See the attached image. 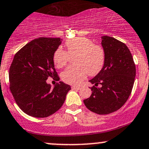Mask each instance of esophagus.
I'll use <instances>...</instances> for the list:
<instances>
[{"mask_svg":"<svg viewBox=\"0 0 149 149\" xmlns=\"http://www.w3.org/2000/svg\"><path fill=\"white\" fill-rule=\"evenodd\" d=\"M71 88L73 90H79L81 88V86H72Z\"/></svg>","mask_w":149,"mask_h":149,"instance_id":"esophagus-1","label":"esophagus"}]
</instances>
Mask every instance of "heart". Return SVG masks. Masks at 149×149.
Wrapping results in <instances>:
<instances>
[{
    "label": "heart",
    "mask_w": 149,
    "mask_h": 149,
    "mask_svg": "<svg viewBox=\"0 0 149 149\" xmlns=\"http://www.w3.org/2000/svg\"><path fill=\"white\" fill-rule=\"evenodd\" d=\"M67 52L59 47L54 54V63L61 68L67 64L70 56L73 57L76 65L66 68L61 73L65 83L78 84L86 76H93L102 70L104 63V52L100 45L93 44L91 39L85 37H76L66 42Z\"/></svg>",
    "instance_id": "heart-1"
}]
</instances>
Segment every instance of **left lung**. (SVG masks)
Returning a JSON list of instances; mask_svg holds the SVG:
<instances>
[{"mask_svg": "<svg viewBox=\"0 0 149 149\" xmlns=\"http://www.w3.org/2000/svg\"><path fill=\"white\" fill-rule=\"evenodd\" d=\"M102 40L105 56L103 68L90 81L94 84L91 88L92 94L83 102L94 113L107 114L120 109L128 100L134 83L136 66L125 43L108 36H103Z\"/></svg>", "mask_w": 149, "mask_h": 149, "instance_id": "8db88e82", "label": "left lung"}]
</instances>
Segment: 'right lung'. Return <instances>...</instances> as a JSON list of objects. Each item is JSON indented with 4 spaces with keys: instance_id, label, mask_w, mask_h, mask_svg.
Instances as JSON below:
<instances>
[{
    "instance_id": "1",
    "label": "right lung",
    "mask_w": 149,
    "mask_h": 149,
    "mask_svg": "<svg viewBox=\"0 0 149 149\" xmlns=\"http://www.w3.org/2000/svg\"><path fill=\"white\" fill-rule=\"evenodd\" d=\"M60 38L41 37L31 41L15 55L9 69L10 90L22 111L34 117H47L61 108L69 85L60 81L52 88L49 78L59 81L54 68V54Z\"/></svg>"
}]
</instances>
